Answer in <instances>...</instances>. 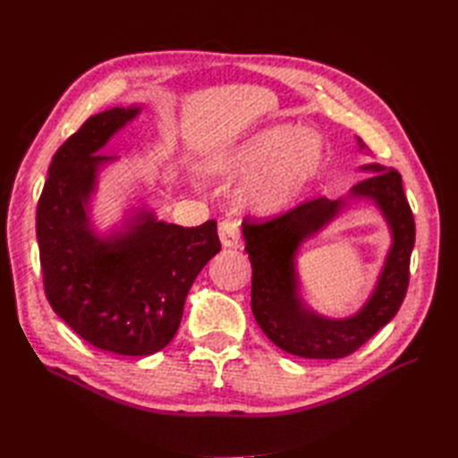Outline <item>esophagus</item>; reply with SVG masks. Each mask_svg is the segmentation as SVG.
<instances>
[{"instance_id": "34e87169", "label": "esophagus", "mask_w": 458, "mask_h": 458, "mask_svg": "<svg viewBox=\"0 0 458 458\" xmlns=\"http://www.w3.org/2000/svg\"><path fill=\"white\" fill-rule=\"evenodd\" d=\"M218 236L224 248L238 246L240 240V222L236 218H222L218 222Z\"/></svg>"}]
</instances>
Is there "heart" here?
I'll use <instances>...</instances> for the list:
<instances>
[{
    "instance_id": "heart-1",
    "label": "heart",
    "mask_w": 458,
    "mask_h": 458,
    "mask_svg": "<svg viewBox=\"0 0 458 458\" xmlns=\"http://www.w3.org/2000/svg\"><path fill=\"white\" fill-rule=\"evenodd\" d=\"M323 149L317 135L297 125H276L256 133L228 161L230 169L258 171L242 200L264 212L284 208L318 169Z\"/></svg>"
}]
</instances>
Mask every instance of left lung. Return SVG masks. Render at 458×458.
Masks as SVG:
<instances>
[{
  "label": "left lung",
  "instance_id": "1",
  "mask_svg": "<svg viewBox=\"0 0 458 458\" xmlns=\"http://www.w3.org/2000/svg\"><path fill=\"white\" fill-rule=\"evenodd\" d=\"M352 187L354 197L374 199L394 232L374 295L358 315L335 320L309 313L297 299L295 251L303 238L323 228L343 210L344 200L317 197L274 218L244 220L246 251L251 261V310L266 336L289 354L315 360L344 358L366 344L400 310L410 285V259L415 244V220L405 199L402 174L382 165Z\"/></svg>",
  "mask_w": 458,
  "mask_h": 458
}]
</instances>
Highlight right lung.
<instances>
[{
	"label": "right lung",
	"instance_id": "right-lung-1",
	"mask_svg": "<svg viewBox=\"0 0 458 458\" xmlns=\"http://www.w3.org/2000/svg\"><path fill=\"white\" fill-rule=\"evenodd\" d=\"M140 108H112L86 120L51 161L37 204V242L45 295L86 343L123 356H148L171 343L192 281L220 251L216 222L194 228L141 214L125 232L100 242L89 230L86 204L94 155Z\"/></svg>",
	"mask_w": 458,
	"mask_h": 458
}]
</instances>
